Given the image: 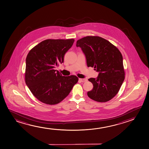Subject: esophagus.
<instances>
[{
  "label": "esophagus",
  "mask_w": 149,
  "mask_h": 149,
  "mask_svg": "<svg viewBox=\"0 0 149 149\" xmlns=\"http://www.w3.org/2000/svg\"><path fill=\"white\" fill-rule=\"evenodd\" d=\"M79 80H80V81L82 82H86V80H87L85 78H79Z\"/></svg>",
  "instance_id": "obj_1"
}]
</instances>
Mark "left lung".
Here are the masks:
<instances>
[{
    "instance_id": "left-lung-1",
    "label": "left lung",
    "mask_w": 149,
    "mask_h": 149,
    "mask_svg": "<svg viewBox=\"0 0 149 149\" xmlns=\"http://www.w3.org/2000/svg\"><path fill=\"white\" fill-rule=\"evenodd\" d=\"M76 47L81 48L88 67L99 72L96 78L88 79L93 88L88 96L96 102H105L118 93L125 79L123 58L119 50L100 37L88 36L78 40Z\"/></svg>"
}]
</instances>
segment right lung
Here are the masks:
<instances>
[{"label": "right lung", "mask_w": 149, "mask_h": 149, "mask_svg": "<svg viewBox=\"0 0 149 149\" xmlns=\"http://www.w3.org/2000/svg\"><path fill=\"white\" fill-rule=\"evenodd\" d=\"M74 39H46L35 46L26 58L25 81L33 95L44 104L54 105L69 95L78 78L64 76L54 70L63 63Z\"/></svg>", "instance_id": "1"}]
</instances>
